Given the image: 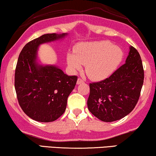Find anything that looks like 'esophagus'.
I'll use <instances>...</instances> for the list:
<instances>
[{
  "mask_svg": "<svg viewBox=\"0 0 156 156\" xmlns=\"http://www.w3.org/2000/svg\"><path fill=\"white\" fill-rule=\"evenodd\" d=\"M84 82V80H82V79H81V78H78L77 82H76V84H81V83H83Z\"/></svg>",
  "mask_w": 156,
  "mask_h": 156,
  "instance_id": "1",
  "label": "esophagus"
}]
</instances>
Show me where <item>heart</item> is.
I'll list each match as a JSON object with an SVG mask.
<instances>
[{
    "mask_svg": "<svg viewBox=\"0 0 156 156\" xmlns=\"http://www.w3.org/2000/svg\"><path fill=\"white\" fill-rule=\"evenodd\" d=\"M122 49L108 40L78 44L74 52H69L67 63L76 71L85 65V72L93 80H100L111 75L122 61Z\"/></svg>",
    "mask_w": 156,
    "mask_h": 156,
    "instance_id": "heart-1",
    "label": "heart"
}]
</instances>
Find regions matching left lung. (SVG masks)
Wrapping results in <instances>:
<instances>
[{
	"instance_id": "left-lung-1",
	"label": "left lung",
	"mask_w": 156,
	"mask_h": 156,
	"mask_svg": "<svg viewBox=\"0 0 156 156\" xmlns=\"http://www.w3.org/2000/svg\"><path fill=\"white\" fill-rule=\"evenodd\" d=\"M144 80L141 58L137 50L131 46L125 64L108 78L89 84V112L104 122L123 118L138 103Z\"/></svg>"
}]
</instances>
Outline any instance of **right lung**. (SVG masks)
<instances>
[{
    "instance_id": "add662e5",
    "label": "right lung",
    "mask_w": 156,
    "mask_h": 156,
    "mask_svg": "<svg viewBox=\"0 0 156 156\" xmlns=\"http://www.w3.org/2000/svg\"><path fill=\"white\" fill-rule=\"evenodd\" d=\"M66 34H44L25 44L18 59L15 89L25 114L40 122H52L64 114L67 98L75 87L77 76H68L55 66H38L36 55L40 44Z\"/></svg>"
}]
</instances>
